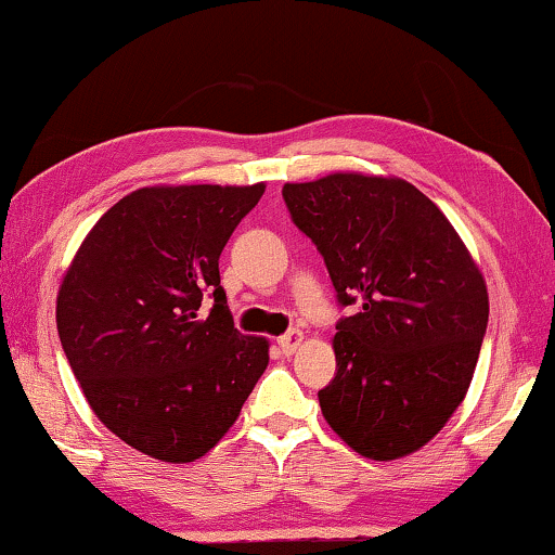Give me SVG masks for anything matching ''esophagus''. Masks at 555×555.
<instances>
[{
    "label": "esophagus",
    "instance_id": "1",
    "mask_svg": "<svg viewBox=\"0 0 555 555\" xmlns=\"http://www.w3.org/2000/svg\"><path fill=\"white\" fill-rule=\"evenodd\" d=\"M301 341H304V334L299 332V330H292V332H286L284 337H279V349L281 352H284L286 357H292L296 349L301 347Z\"/></svg>",
    "mask_w": 555,
    "mask_h": 555
}]
</instances>
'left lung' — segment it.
Here are the masks:
<instances>
[{
  "label": "left lung",
  "instance_id": "1",
  "mask_svg": "<svg viewBox=\"0 0 555 555\" xmlns=\"http://www.w3.org/2000/svg\"><path fill=\"white\" fill-rule=\"evenodd\" d=\"M281 196L341 307L357 304L334 334L322 415L359 455H410L465 400L488 326L486 279L442 210L402 178L332 173Z\"/></svg>",
  "mask_w": 555,
  "mask_h": 555
}]
</instances>
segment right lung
I'll return each mask as SVG.
<instances>
[{
    "label": "right lung",
    "instance_id": "obj_1",
    "mask_svg": "<svg viewBox=\"0 0 555 555\" xmlns=\"http://www.w3.org/2000/svg\"><path fill=\"white\" fill-rule=\"evenodd\" d=\"M267 185H151L103 214L57 294L62 349L92 412L163 463H193L236 423L269 341L233 326L225 241ZM210 295L206 318L199 301Z\"/></svg>",
    "mask_w": 555,
    "mask_h": 555
}]
</instances>
